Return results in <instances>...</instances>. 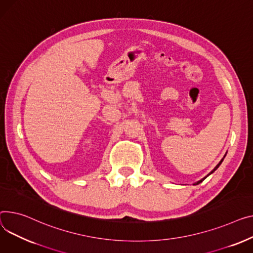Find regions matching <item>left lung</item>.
<instances>
[{"mask_svg": "<svg viewBox=\"0 0 253 253\" xmlns=\"http://www.w3.org/2000/svg\"><path fill=\"white\" fill-rule=\"evenodd\" d=\"M222 162H223V160H222V161H221V162H220V163H218V164H217V165H216V166H215V168H214V169H213V170H212V171H211V173H210V174H209V175H211V173H213V172H214V171H215V170H216V169H217V168H218V167H220V165H221V164H222ZM209 175H208V176H209ZM208 176H207V177H208ZM207 177H205V178H204V179H201V180H200V181H198V182H197V183H195V184H194V185H197V184H199V183H201V182H203V181H204V180H205V179H206V178H207Z\"/></svg>", "mask_w": 253, "mask_h": 253, "instance_id": "left-lung-1", "label": "left lung"}]
</instances>
